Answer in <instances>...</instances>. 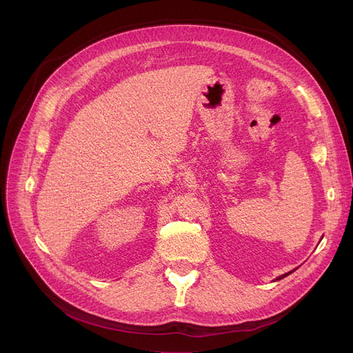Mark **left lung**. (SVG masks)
<instances>
[{"label":"left lung","instance_id":"8db88e82","mask_svg":"<svg viewBox=\"0 0 353 353\" xmlns=\"http://www.w3.org/2000/svg\"><path fill=\"white\" fill-rule=\"evenodd\" d=\"M292 272H293V270H292ZM292 272H289V273H285V274H282V276H279V277H277V279H276V281H281V279H283V277H286V276H288V274H290V273H292Z\"/></svg>","mask_w":353,"mask_h":353}]
</instances>
